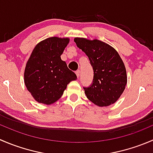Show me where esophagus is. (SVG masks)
<instances>
[{"label": "esophagus", "instance_id": "obj_1", "mask_svg": "<svg viewBox=\"0 0 153 153\" xmlns=\"http://www.w3.org/2000/svg\"><path fill=\"white\" fill-rule=\"evenodd\" d=\"M75 74H76V75H77V77H78V78H79V77H80V70L76 71V72H75Z\"/></svg>", "mask_w": 153, "mask_h": 153}]
</instances>
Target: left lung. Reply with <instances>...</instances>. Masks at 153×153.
Instances as JSON below:
<instances>
[{
  "instance_id": "1",
  "label": "left lung",
  "mask_w": 153,
  "mask_h": 153,
  "mask_svg": "<svg viewBox=\"0 0 153 153\" xmlns=\"http://www.w3.org/2000/svg\"><path fill=\"white\" fill-rule=\"evenodd\" d=\"M74 41L85 52L93 69L92 84L84 87L88 99L99 106L116 102L127 82L126 68L119 54L113 47L99 40L75 38Z\"/></svg>"
}]
</instances>
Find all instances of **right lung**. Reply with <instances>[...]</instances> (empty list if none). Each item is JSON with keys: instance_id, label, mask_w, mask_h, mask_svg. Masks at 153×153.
I'll list each match as a JSON object with an SVG mask.
<instances>
[{"instance_id": "right-lung-1", "label": "right lung", "mask_w": 153, "mask_h": 153, "mask_svg": "<svg viewBox=\"0 0 153 153\" xmlns=\"http://www.w3.org/2000/svg\"><path fill=\"white\" fill-rule=\"evenodd\" d=\"M69 42L68 38L51 37L34 48L26 65L24 83L38 103H55L62 96L67 84L77 79L61 58Z\"/></svg>"}]
</instances>
